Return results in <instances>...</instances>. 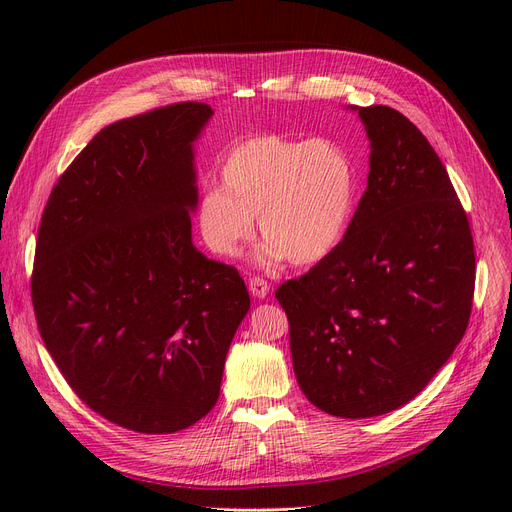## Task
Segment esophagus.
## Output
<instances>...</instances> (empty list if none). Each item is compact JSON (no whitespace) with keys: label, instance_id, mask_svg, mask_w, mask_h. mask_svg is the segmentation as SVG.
Masks as SVG:
<instances>
[{"label":"esophagus","instance_id":"esophagus-1","mask_svg":"<svg viewBox=\"0 0 512 512\" xmlns=\"http://www.w3.org/2000/svg\"><path fill=\"white\" fill-rule=\"evenodd\" d=\"M249 290L255 299H265L267 294H270V284H267V280L255 276L249 280Z\"/></svg>","mask_w":512,"mask_h":512}]
</instances>
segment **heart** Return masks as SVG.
I'll return each mask as SVG.
<instances>
[{
    "instance_id": "heart-1",
    "label": "heart",
    "mask_w": 512,
    "mask_h": 512,
    "mask_svg": "<svg viewBox=\"0 0 512 512\" xmlns=\"http://www.w3.org/2000/svg\"><path fill=\"white\" fill-rule=\"evenodd\" d=\"M220 188L195 207L205 247L232 259L255 234L259 218L265 259L315 265L330 257L351 222L357 172L330 139L294 141L263 132L230 147L218 168Z\"/></svg>"
}]
</instances>
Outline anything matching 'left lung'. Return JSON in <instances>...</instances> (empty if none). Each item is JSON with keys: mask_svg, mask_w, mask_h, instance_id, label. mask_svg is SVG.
<instances>
[{"mask_svg": "<svg viewBox=\"0 0 512 512\" xmlns=\"http://www.w3.org/2000/svg\"><path fill=\"white\" fill-rule=\"evenodd\" d=\"M351 110L369 137L367 188L338 249L276 299L311 405L365 419L407 405L454 353L471 315L475 251L421 130L388 105Z\"/></svg>", "mask_w": 512, "mask_h": 512, "instance_id": "8db88e82", "label": "left lung"}]
</instances>
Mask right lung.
<instances>
[{
    "label": "right lung",
    "instance_id": "right-lung-1",
    "mask_svg": "<svg viewBox=\"0 0 512 512\" xmlns=\"http://www.w3.org/2000/svg\"><path fill=\"white\" fill-rule=\"evenodd\" d=\"M211 116L184 101L105 126L39 226L31 292L47 351L87 407L139 434L213 409L251 309L234 267L193 245L195 141Z\"/></svg>",
    "mask_w": 512,
    "mask_h": 512
}]
</instances>
